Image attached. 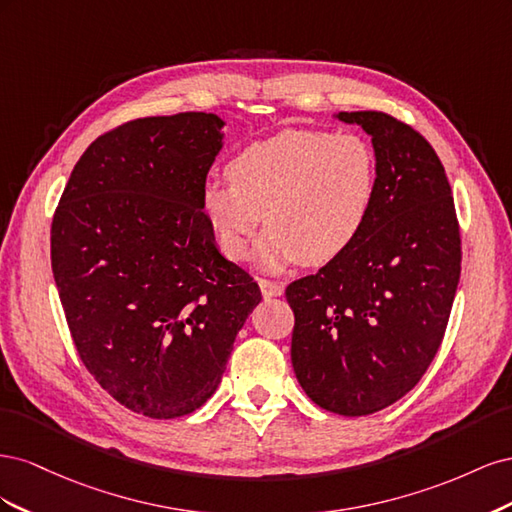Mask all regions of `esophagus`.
<instances>
[{
  "instance_id": "esophagus-1",
  "label": "esophagus",
  "mask_w": 512,
  "mask_h": 512,
  "mask_svg": "<svg viewBox=\"0 0 512 512\" xmlns=\"http://www.w3.org/2000/svg\"><path fill=\"white\" fill-rule=\"evenodd\" d=\"M260 290H262V297L271 299V297H282L284 294V286L280 282H271V280H258Z\"/></svg>"
}]
</instances>
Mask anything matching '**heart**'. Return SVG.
I'll return each mask as SVG.
<instances>
[{
    "label": "heart",
    "mask_w": 512,
    "mask_h": 512,
    "mask_svg": "<svg viewBox=\"0 0 512 512\" xmlns=\"http://www.w3.org/2000/svg\"><path fill=\"white\" fill-rule=\"evenodd\" d=\"M209 179L200 211L220 250L241 260L262 220L256 245L262 269L292 262L324 265L361 237L378 192V158L365 136L329 130H282L243 147Z\"/></svg>",
    "instance_id": "b5f03b06"
}]
</instances>
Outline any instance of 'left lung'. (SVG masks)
<instances>
[{
	"label": "left lung",
	"instance_id": "1",
	"mask_svg": "<svg viewBox=\"0 0 512 512\" xmlns=\"http://www.w3.org/2000/svg\"><path fill=\"white\" fill-rule=\"evenodd\" d=\"M333 117L371 136L378 192L350 250L286 288L290 359L314 404L365 416L412 391L436 356L461 241L444 166L421 134L378 111Z\"/></svg>",
	"mask_w": 512,
	"mask_h": 512
}]
</instances>
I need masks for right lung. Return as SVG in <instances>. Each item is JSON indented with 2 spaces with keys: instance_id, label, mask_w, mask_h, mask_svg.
Instances as JSON below:
<instances>
[{
  "instance_id": "obj_1",
  "label": "right lung",
  "mask_w": 512,
  "mask_h": 512,
  "mask_svg": "<svg viewBox=\"0 0 512 512\" xmlns=\"http://www.w3.org/2000/svg\"><path fill=\"white\" fill-rule=\"evenodd\" d=\"M224 126L213 113H179L102 134L53 218V277L81 361L121 406L149 418L205 404L262 301L200 211Z\"/></svg>"
}]
</instances>
